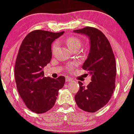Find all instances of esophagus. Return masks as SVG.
<instances>
[{
    "label": "esophagus",
    "mask_w": 134,
    "mask_h": 134,
    "mask_svg": "<svg viewBox=\"0 0 134 134\" xmlns=\"http://www.w3.org/2000/svg\"><path fill=\"white\" fill-rule=\"evenodd\" d=\"M72 80V79H70V77H67L65 78V81H66V82H71Z\"/></svg>",
    "instance_id": "1"
}]
</instances>
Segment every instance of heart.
<instances>
[{"instance_id": "1", "label": "heart", "mask_w": 134, "mask_h": 134, "mask_svg": "<svg viewBox=\"0 0 134 134\" xmlns=\"http://www.w3.org/2000/svg\"><path fill=\"white\" fill-rule=\"evenodd\" d=\"M65 42L66 44L67 45V47L70 48V50H71V51L75 48L79 49L82 44V41H81V40L79 39V38L77 37H74V36L68 38L67 40H66ZM57 47H58V43L57 42L55 43L52 45V53H55V52L56 51L57 48ZM75 65H76V64H70V65L69 66V69H72V67H74Z\"/></svg>"}]
</instances>
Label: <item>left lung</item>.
<instances>
[{
  "instance_id": "1",
  "label": "left lung",
  "mask_w": 134,
  "mask_h": 134,
  "mask_svg": "<svg viewBox=\"0 0 134 134\" xmlns=\"http://www.w3.org/2000/svg\"><path fill=\"white\" fill-rule=\"evenodd\" d=\"M86 35L90 40L88 56L82 69L88 71L91 82L87 86L81 82L75 101L79 108L94 113L108 103L115 90L116 64L110 42L101 31L92 27H86L74 31Z\"/></svg>"
}]
</instances>
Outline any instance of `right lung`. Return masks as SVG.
I'll return each mask as SVG.
<instances>
[{
  "label": "right lung",
  "mask_w": 134,
  "mask_h": 134,
  "mask_svg": "<svg viewBox=\"0 0 134 134\" xmlns=\"http://www.w3.org/2000/svg\"><path fill=\"white\" fill-rule=\"evenodd\" d=\"M64 33L33 31L20 46L14 67L17 89L26 106L36 113H45L54 106L65 84L64 76L46 77L43 69L51 60L52 43Z\"/></svg>",
  "instance_id": "obj_1"
}]
</instances>
